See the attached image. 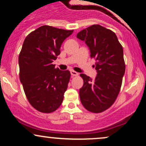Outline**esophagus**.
<instances>
[{"instance_id": "obj_1", "label": "esophagus", "mask_w": 146, "mask_h": 146, "mask_svg": "<svg viewBox=\"0 0 146 146\" xmlns=\"http://www.w3.org/2000/svg\"><path fill=\"white\" fill-rule=\"evenodd\" d=\"M71 74L72 76H78V75H79V73H78V72H76V71H71Z\"/></svg>"}]
</instances>
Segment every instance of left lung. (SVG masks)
<instances>
[{
	"label": "left lung",
	"instance_id": "8db88e82",
	"mask_svg": "<svg viewBox=\"0 0 146 146\" xmlns=\"http://www.w3.org/2000/svg\"><path fill=\"white\" fill-rule=\"evenodd\" d=\"M77 38L88 46L98 72L95 80L80 74L84 80L80 100L88 111L102 113L113 104L121 89L125 70L123 47L113 31L100 25L82 30Z\"/></svg>",
	"mask_w": 146,
	"mask_h": 146
}]
</instances>
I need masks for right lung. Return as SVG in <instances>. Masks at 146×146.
<instances>
[{
  "label": "right lung",
  "instance_id": "add662e5",
  "mask_svg": "<svg viewBox=\"0 0 146 146\" xmlns=\"http://www.w3.org/2000/svg\"><path fill=\"white\" fill-rule=\"evenodd\" d=\"M73 32L44 25L30 33L23 42L18 58L20 80L30 104L41 113L54 112L62 103L71 73L52 63Z\"/></svg>",
  "mask_w": 146,
  "mask_h": 146
}]
</instances>
